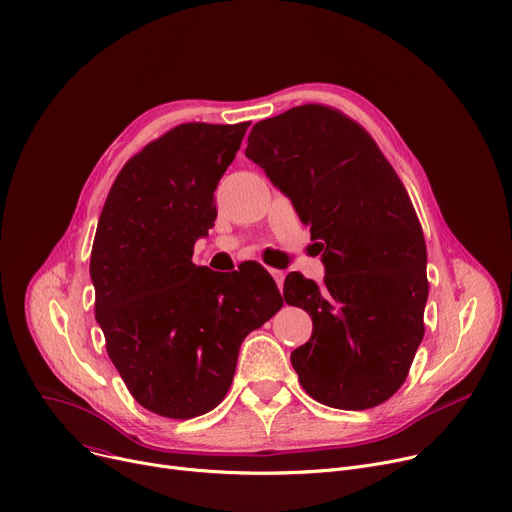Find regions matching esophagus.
I'll return each instance as SVG.
<instances>
[{
    "label": "esophagus",
    "mask_w": 512,
    "mask_h": 512,
    "mask_svg": "<svg viewBox=\"0 0 512 512\" xmlns=\"http://www.w3.org/2000/svg\"><path fill=\"white\" fill-rule=\"evenodd\" d=\"M270 274H272V279L277 281V287H279V289H283V283H285V272H283V270H277V268H270Z\"/></svg>",
    "instance_id": "esophagus-1"
}]
</instances>
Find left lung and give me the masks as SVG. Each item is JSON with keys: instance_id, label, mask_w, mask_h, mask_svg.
Segmentation results:
<instances>
[{"instance_id": "1", "label": "left lung", "mask_w": 512, "mask_h": 512, "mask_svg": "<svg viewBox=\"0 0 512 512\" xmlns=\"http://www.w3.org/2000/svg\"><path fill=\"white\" fill-rule=\"evenodd\" d=\"M246 157L320 240L324 285L291 272L283 289L313 322L291 352L299 383L338 410L385 402L408 377L428 299L426 244L404 184L361 125L322 104L256 123Z\"/></svg>"}]
</instances>
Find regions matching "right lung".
<instances>
[{
	"label": "right lung",
	"instance_id": "add662e5",
	"mask_svg": "<svg viewBox=\"0 0 512 512\" xmlns=\"http://www.w3.org/2000/svg\"><path fill=\"white\" fill-rule=\"evenodd\" d=\"M248 127L186 123L151 141L116 176L98 221L90 277L108 357L131 396L166 418L213 410L244 338L283 307L260 264L217 277L192 262Z\"/></svg>",
	"mask_w": 512,
	"mask_h": 512
}]
</instances>
